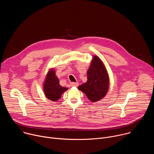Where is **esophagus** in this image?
Here are the masks:
<instances>
[{
	"label": "esophagus",
	"instance_id": "34e87169",
	"mask_svg": "<svg viewBox=\"0 0 154 154\" xmlns=\"http://www.w3.org/2000/svg\"><path fill=\"white\" fill-rule=\"evenodd\" d=\"M79 83L77 82H72L71 83V86H78Z\"/></svg>",
	"mask_w": 154,
	"mask_h": 154
}]
</instances>
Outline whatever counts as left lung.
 I'll return each instance as SVG.
<instances>
[{
    "mask_svg": "<svg viewBox=\"0 0 154 154\" xmlns=\"http://www.w3.org/2000/svg\"><path fill=\"white\" fill-rule=\"evenodd\" d=\"M109 80L107 71L102 60L94 55L87 71V82L78 87L92 102L101 100L106 94Z\"/></svg>",
    "mask_w": 154,
    "mask_h": 154,
    "instance_id": "left-lung-1",
    "label": "left lung"
}]
</instances>
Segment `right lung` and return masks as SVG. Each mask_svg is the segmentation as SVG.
<instances>
[{
    "instance_id": "add662e5",
    "label": "right lung",
    "mask_w": 154,
    "mask_h": 154,
    "mask_svg": "<svg viewBox=\"0 0 154 154\" xmlns=\"http://www.w3.org/2000/svg\"><path fill=\"white\" fill-rule=\"evenodd\" d=\"M68 90V88L60 85L59 79L55 75L54 68L49 69L43 84V90L46 97L55 102L59 100L62 94Z\"/></svg>"
}]
</instances>
